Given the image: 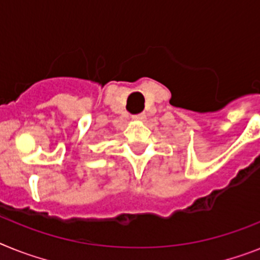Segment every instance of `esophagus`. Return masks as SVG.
<instances>
[{
    "label": "esophagus",
    "instance_id": "34e87169",
    "mask_svg": "<svg viewBox=\"0 0 260 260\" xmlns=\"http://www.w3.org/2000/svg\"><path fill=\"white\" fill-rule=\"evenodd\" d=\"M145 119V113H139V115H135L134 120H144Z\"/></svg>",
    "mask_w": 260,
    "mask_h": 260
}]
</instances>
